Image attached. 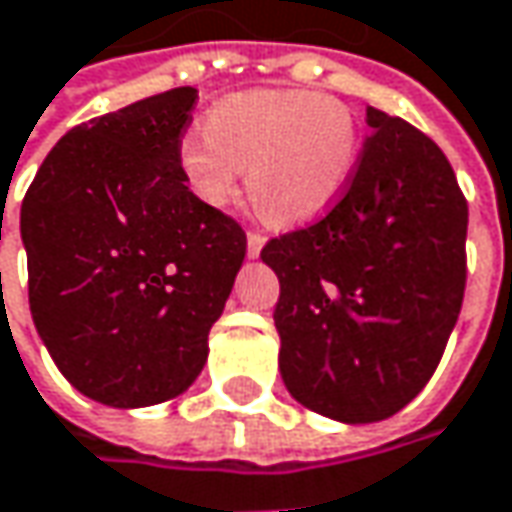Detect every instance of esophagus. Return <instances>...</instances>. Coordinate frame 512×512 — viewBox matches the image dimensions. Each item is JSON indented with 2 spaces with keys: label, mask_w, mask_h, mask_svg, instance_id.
Returning a JSON list of instances; mask_svg holds the SVG:
<instances>
[{
  "label": "esophagus",
  "mask_w": 512,
  "mask_h": 512,
  "mask_svg": "<svg viewBox=\"0 0 512 512\" xmlns=\"http://www.w3.org/2000/svg\"><path fill=\"white\" fill-rule=\"evenodd\" d=\"M262 247H265V233H259V230H247V256H259L262 253Z\"/></svg>",
  "instance_id": "obj_1"
}]
</instances>
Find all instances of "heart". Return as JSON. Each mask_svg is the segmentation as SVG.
Masks as SVG:
<instances>
[{
	"mask_svg": "<svg viewBox=\"0 0 512 512\" xmlns=\"http://www.w3.org/2000/svg\"><path fill=\"white\" fill-rule=\"evenodd\" d=\"M360 126L340 97L305 89H256L221 97L204 135L178 143V169L207 207H227L242 181L273 224L328 213L354 178Z\"/></svg>",
	"mask_w": 512,
	"mask_h": 512,
	"instance_id": "1",
	"label": "heart"
}]
</instances>
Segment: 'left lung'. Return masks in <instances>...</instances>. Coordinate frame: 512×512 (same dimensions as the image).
<instances>
[{
	"mask_svg": "<svg viewBox=\"0 0 512 512\" xmlns=\"http://www.w3.org/2000/svg\"><path fill=\"white\" fill-rule=\"evenodd\" d=\"M371 135L340 201L276 236L279 371L311 412L392 418L435 374L467 285V198L441 146L366 109Z\"/></svg>",
	"mask_w": 512,
	"mask_h": 512,
	"instance_id": "obj_1",
	"label": "left lung"
}]
</instances>
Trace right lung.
Segmentation results:
<instances>
[{
  "instance_id": "add662e5",
  "label": "right lung",
  "mask_w": 512,
  "mask_h": 512,
  "mask_svg": "<svg viewBox=\"0 0 512 512\" xmlns=\"http://www.w3.org/2000/svg\"><path fill=\"white\" fill-rule=\"evenodd\" d=\"M195 100L181 86L74 126L22 201L39 337L77 392L117 409L190 389L244 262L242 224L178 169Z\"/></svg>"
}]
</instances>
